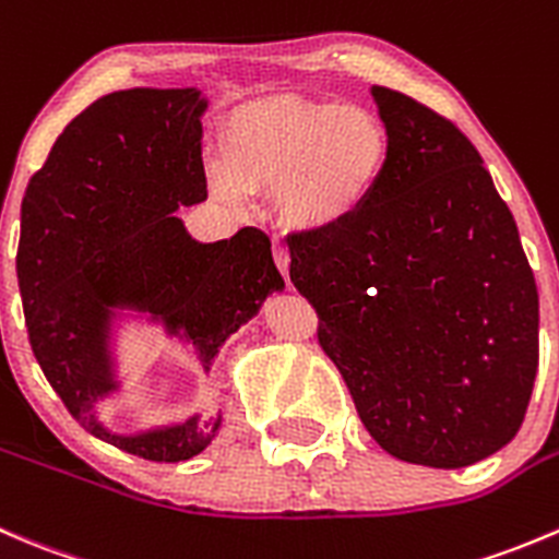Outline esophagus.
<instances>
[{"mask_svg": "<svg viewBox=\"0 0 559 559\" xmlns=\"http://www.w3.org/2000/svg\"><path fill=\"white\" fill-rule=\"evenodd\" d=\"M272 252H274V263H277L280 274L287 282V277H290V255H287V250L282 245H274Z\"/></svg>", "mask_w": 559, "mask_h": 559, "instance_id": "34e87169", "label": "esophagus"}]
</instances>
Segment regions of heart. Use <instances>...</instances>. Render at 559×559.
I'll return each mask as SVG.
<instances>
[{
	"label": "heart",
	"mask_w": 559,
	"mask_h": 559,
	"mask_svg": "<svg viewBox=\"0 0 559 559\" xmlns=\"http://www.w3.org/2000/svg\"><path fill=\"white\" fill-rule=\"evenodd\" d=\"M383 119L361 105L269 97L230 116L212 187L228 203L277 192L282 219L318 234L350 219L389 165Z\"/></svg>",
	"instance_id": "1"
}]
</instances>
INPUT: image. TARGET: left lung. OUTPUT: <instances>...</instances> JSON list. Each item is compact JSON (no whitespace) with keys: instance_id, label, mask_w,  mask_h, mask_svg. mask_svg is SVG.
<instances>
[{"instance_id":"1","label":"left lung","mask_w":559,"mask_h":559,"mask_svg":"<svg viewBox=\"0 0 559 559\" xmlns=\"http://www.w3.org/2000/svg\"><path fill=\"white\" fill-rule=\"evenodd\" d=\"M391 138L369 201L287 236L290 282L383 451L465 467L511 443L538 369V287L516 223L454 121L372 86Z\"/></svg>"}]
</instances>
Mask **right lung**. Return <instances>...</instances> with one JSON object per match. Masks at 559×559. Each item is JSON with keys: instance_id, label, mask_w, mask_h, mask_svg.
<instances>
[{"instance_id": "right-lung-1", "label": "right lung", "mask_w": 559, "mask_h": 559, "mask_svg": "<svg viewBox=\"0 0 559 559\" xmlns=\"http://www.w3.org/2000/svg\"><path fill=\"white\" fill-rule=\"evenodd\" d=\"M203 110L198 90L105 94L64 127L21 201L15 272L37 364L86 432L148 462L201 454L223 413L141 435L105 429L94 405L119 389L114 309L148 312L192 342L209 372L223 342L285 287L263 230L201 245L176 217L206 201Z\"/></svg>"}]
</instances>
